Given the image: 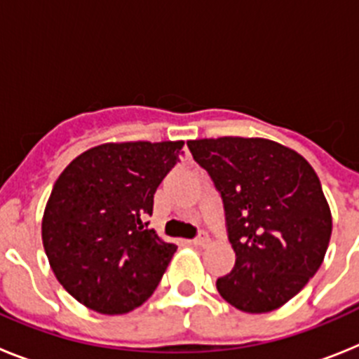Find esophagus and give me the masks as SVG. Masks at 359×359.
<instances>
[{"instance_id": "1", "label": "esophagus", "mask_w": 359, "mask_h": 359, "mask_svg": "<svg viewBox=\"0 0 359 359\" xmlns=\"http://www.w3.org/2000/svg\"><path fill=\"white\" fill-rule=\"evenodd\" d=\"M208 241H210V237H208L207 231H199V236L196 237V239L192 241V243H194L196 246H207Z\"/></svg>"}]
</instances>
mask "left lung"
<instances>
[{
	"mask_svg": "<svg viewBox=\"0 0 359 359\" xmlns=\"http://www.w3.org/2000/svg\"><path fill=\"white\" fill-rule=\"evenodd\" d=\"M224 205L236 266L217 278L219 294L244 313H269L318 271L332 217L322 185L297 151L266 138L187 142Z\"/></svg>",
	"mask_w": 359,
	"mask_h": 359,
	"instance_id": "8db88e82",
	"label": "left lung"
}]
</instances>
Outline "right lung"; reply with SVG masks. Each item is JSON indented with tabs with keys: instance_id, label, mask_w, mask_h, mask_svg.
<instances>
[{
	"instance_id": "right-lung-1",
	"label": "right lung",
	"mask_w": 359,
	"mask_h": 359,
	"mask_svg": "<svg viewBox=\"0 0 359 359\" xmlns=\"http://www.w3.org/2000/svg\"><path fill=\"white\" fill-rule=\"evenodd\" d=\"M183 142L102 144L57 177L44 208L43 246L57 280L82 306L129 313L154 293L176 244L145 223Z\"/></svg>"
}]
</instances>
